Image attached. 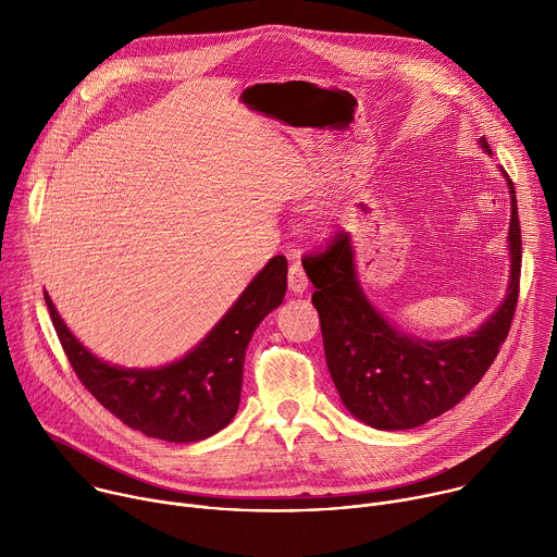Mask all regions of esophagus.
Listing matches in <instances>:
<instances>
[{
    "label": "esophagus",
    "instance_id": "esophagus-1",
    "mask_svg": "<svg viewBox=\"0 0 557 557\" xmlns=\"http://www.w3.org/2000/svg\"><path fill=\"white\" fill-rule=\"evenodd\" d=\"M288 288L295 293V295H301L308 290V277L299 264V260L295 258L288 267Z\"/></svg>",
    "mask_w": 557,
    "mask_h": 557
}]
</instances>
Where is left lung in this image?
I'll return each instance as SVG.
<instances>
[{
  "label": "left lung",
  "instance_id": "8db88e82",
  "mask_svg": "<svg viewBox=\"0 0 557 557\" xmlns=\"http://www.w3.org/2000/svg\"><path fill=\"white\" fill-rule=\"evenodd\" d=\"M481 145L492 153L485 136ZM509 222V286L490 320L469 335L428 342L401 333L366 297L350 233H337L320 253L301 260L314 286L324 352L335 387L352 417L376 430H412L451 410L483 379L505 344L518 304L522 235L516 189Z\"/></svg>",
  "mask_w": 557,
  "mask_h": 557
}]
</instances>
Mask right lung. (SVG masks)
Segmentation results:
<instances>
[{
  "label": "right lung",
  "mask_w": 557,
  "mask_h": 557,
  "mask_svg": "<svg viewBox=\"0 0 557 557\" xmlns=\"http://www.w3.org/2000/svg\"><path fill=\"white\" fill-rule=\"evenodd\" d=\"M286 258L275 256L251 280L209 335L163 368H119L95 357L63 324L44 290L63 352L95 399L127 428L168 443H196L231 423L240 406L247 346L284 301Z\"/></svg>",
  "instance_id": "add662e5"
}]
</instances>
